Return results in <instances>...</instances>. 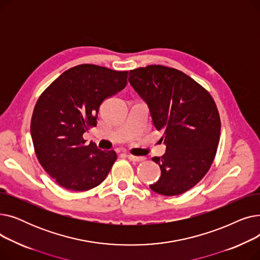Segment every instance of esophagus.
<instances>
[{"label": "esophagus", "instance_id": "1", "mask_svg": "<svg viewBox=\"0 0 260 260\" xmlns=\"http://www.w3.org/2000/svg\"><path fill=\"white\" fill-rule=\"evenodd\" d=\"M126 157L131 160V161H135V162H139V161H143L144 157H138V156H134L131 154H127Z\"/></svg>", "mask_w": 260, "mask_h": 260}]
</instances>
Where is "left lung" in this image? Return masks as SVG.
Returning <instances> with one entry per match:
<instances>
[{"label":"left lung","instance_id":"8db88e82","mask_svg":"<svg viewBox=\"0 0 260 260\" xmlns=\"http://www.w3.org/2000/svg\"><path fill=\"white\" fill-rule=\"evenodd\" d=\"M129 84L147 104L163 133L166 153L153 157L159 180L149 185L163 196L183 194L208 173L220 138V118L211 94L175 68L148 65L129 72Z\"/></svg>","mask_w":260,"mask_h":260}]
</instances>
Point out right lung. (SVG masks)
Instances as JSON below:
<instances>
[{
  "label": "right lung",
  "mask_w": 260,
  "mask_h": 260,
  "mask_svg": "<svg viewBox=\"0 0 260 260\" xmlns=\"http://www.w3.org/2000/svg\"><path fill=\"white\" fill-rule=\"evenodd\" d=\"M128 72L82 64L64 72L39 98L30 134L40 165L59 185L87 190L99 185L117 159L115 151L85 145L83 134L97 125L101 103L127 83Z\"/></svg>",
  "instance_id": "obj_1"
}]
</instances>
